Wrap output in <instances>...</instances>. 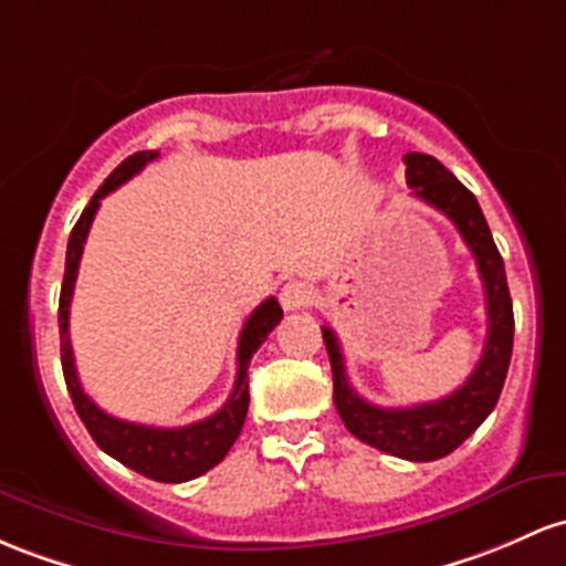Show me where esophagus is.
<instances>
[{
	"label": "esophagus",
	"instance_id": "34e87169",
	"mask_svg": "<svg viewBox=\"0 0 566 566\" xmlns=\"http://www.w3.org/2000/svg\"><path fill=\"white\" fill-rule=\"evenodd\" d=\"M279 303H282L284 312H301V308H306L308 303H312V290H308L306 282H287L282 287V293H279Z\"/></svg>",
	"mask_w": 566,
	"mask_h": 566
}]
</instances>
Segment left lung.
I'll return each instance as SVG.
<instances>
[{
	"mask_svg": "<svg viewBox=\"0 0 566 566\" xmlns=\"http://www.w3.org/2000/svg\"><path fill=\"white\" fill-rule=\"evenodd\" d=\"M402 160L406 182L413 188V196L449 217L475 258L489 314L481 359L468 381L443 400L411 408H378L352 389L338 335L331 327H322V338L333 368V400L346 430L384 454L432 462L459 449L494 411L513 354V303L500 250L473 192L432 155L408 153Z\"/></svg>",
	"mask_w": 566,
	"mask_h": 566,
	"instance_id": "obj_1",
	"label": "left lung"
}]
</instances>
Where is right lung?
I'll use <instances>...</instances> for the list:
<instances>
[{"label": "right lung", "mask_w": 566, "mask_h": 566, "mask_svg": "<svg viewBox=\"0 0 566 566\" xmlns=\"http://www.w3.org/2000/svg\"><path fill=\"white\" fill-rule=\"evenodd\" d=\"M158 158L155 150L134 153L117 166L115 171L104 179V185L93 192L91 203L83 209L80 220L74 222L70 244H66V269H64V284H61L59 297V333H61V368H64L66 389H70L74 411L83 419L85 430L96 440L102 451H107L112 459H117L126 468L136 470L139 475L153 478L160 483H182L190 478L203 475L226 459L231 446L239 438L241 427H244L247 408H250V378H247V368H250L252 354L260 349L269 333L282 319V306L276 297H265L258 308L244 322V331L239 335V352H235V384L233 392L226 400L220 411L207 416L201 421H192L188 427H174V430H164V427H147L134 424V421L115 419V416L104 413L88 395L83 392L77 378V368H74V354L70 340V303L74 293V282H77L80 258H83V244L88 239L91 222L96 217L98 203L112 190L120 188L123 182L145 169V164Z\"/></svg>", "instance_id": "1"}]
</instances>
